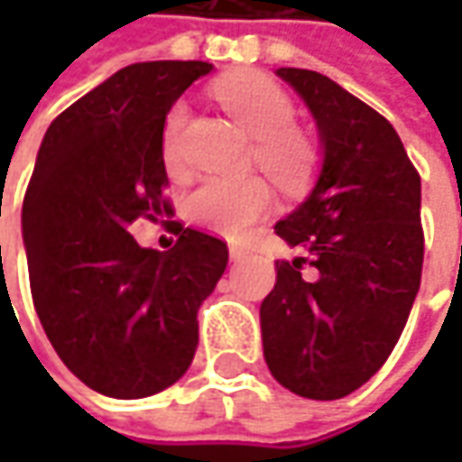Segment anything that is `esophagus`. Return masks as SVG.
<instances>
[{
    "instance_id": "1",
    "label": "esophagus",
    "mask_w": 462,
    "mask_h": 462,
    "mask_svg": "<svg viewBox=\"0 0 462 462\" xmlns=\"http://www.w3.org/2000/svg\"><path fill=\"white\" fill-rule=\"evenodd\" d=\"M228 254H231V262H241V259L246 257V249H244V246H236V244H231V246H228Z\"/></svg>"
}]
</instances>
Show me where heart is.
<instances>
[{"instance_id": "heart-1", "label": "heart", "mask_w": 462, "mask_h": 462, "mask_svg": "<svg viewBox=\"0 0 462 462\" xmlns=\"http://www.w3.org/2000/svg\"><path fill=\"white\" fill-rule=\"evenodd\" d=\"M221 105L239 120L244 131L259 138L257 159L280 182L300 180L310 167L313 149L293 131V102L275 81L262 74H236L216 87ZM187 105L177 102L167 113L162 131V153L169 169L182 164V131ZM270 189L262 180H223L208 177L185 200L187 218L213 234L241 236L270 208Z\"/></svg>"}]
</instances>
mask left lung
Here are the masks:
<instances>
[{
    "mask_svg": "<svg viewBox=\"0 0 462 462\" xmlns=\"http://www.w3.org/2000/svg\"><path fill=\"white\" fill-rule=\"evenodd\" d=\"M313 116L321 169L275 234L309 257L277 262L259 324L270 373L303 399L367 383L406 327L421 280V180L393 125L337 81L277 69ZM309 261L317 275H300Z\"/></svg>",
    "mask_w": 462,
    "mask_h": 462,
    "instance_id": "1",
    "label": "left lung"
}]
</instances>
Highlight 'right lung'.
Returning <instances> with one entry per match:
<instances>
[{"label":"right lung","mask_w":462,"mask_h":462,"mask_svg":"<svg viewBox=\"0 0 462 462\" xmlns=\"http://www.w3.org/2000/svg\"><path fill=\"white\" fill-rule=\"evenodd\" d=\"M205 61L116 71L51 123L23 203L30 291L63 365L113 399H146L195 357L198 309L228 264L221 239L171 223L169 252L131 236L169 216L162 131Z\"/></svg>","instance_id":"1"}]
</instances>
